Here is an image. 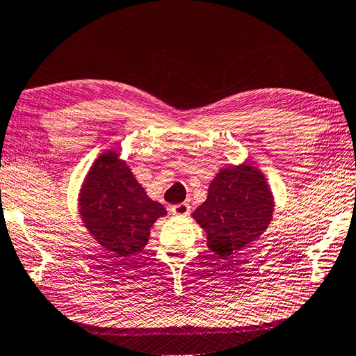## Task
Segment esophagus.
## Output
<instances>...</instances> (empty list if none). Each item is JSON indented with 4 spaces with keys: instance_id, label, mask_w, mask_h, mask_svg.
I'll use <instances>...</instances> for the list:
<instances>
[{
    "instance_id": "obj_1",
    "label": "esophagus",
    "mask_w": 356,
    "mask_h": 356,
    "mask_svg": "<svg viewBox=\"0 0 356 356\" xmlns=\"http://www.w3.org/2000/svg\"><path fill=\"white\" fill-rule=\"evenodd\" d=\"M171 212H172V216L186 217V216H189V212H191V208H189L188 203H179V204L172 206Z\"/></svg>"
}]
</instances>
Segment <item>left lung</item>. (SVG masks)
Masks as SVG:
<instances>
[{
    "label": "left lung",
    "mask_w": 356,
    "mask_h": 356,
    "mask_svg": "<svg viewBox=\"0 0 356 356\" xmlns=\"http://www.w3.org/2000/svg\"><path fill=\"white\" fill-rule=\"evenodd\" d=\"M275 198L264 172L249 161L221 168L208 197L193 212L218 258L229 259L249 247L268 229Z\"/></svg>",
    "instance_id": "8db88e82"
}]
</instances>
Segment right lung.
Instances as JSON below:
<instances>
[{"label": "right lung", "mask_w": 356, "mask_h": 356, "mask_svg": "<svg viewBox=\"0 0 356 356\" xmlns=\"http://www.w3.org/2000/svg\"><path fill=\"white\" fill-rule=\"evenodd\" d=\"M79 212L95 241L118 258L143 250L156 220L167 216L117 150L103 152L90 165L79 193Z\"/></svg>", "instance_id": "add662e5"}]
</instances>
